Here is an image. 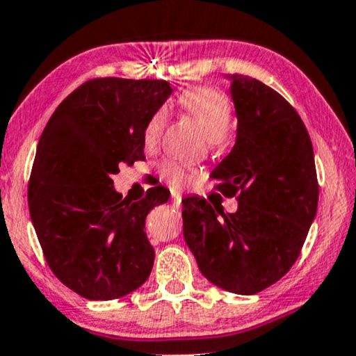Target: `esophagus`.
I'll return each instance as SVG.
<instances>
[{
	"mask_svg": "<svg viewBox=\"0 0 356 356\" xmlns=\"http://www.w3.org/2000/svg\"><path fill=\"white\" fill-rule=\"evenodd\" d=\"M181 206H182L181 194H179V192L172 191V207H174V209H181Z\"/></svg>",
	"mask_w": 356,
	"mask_h": 356,
	"instance_id": "1",
	"label": "esophagus"
}]
</instances>
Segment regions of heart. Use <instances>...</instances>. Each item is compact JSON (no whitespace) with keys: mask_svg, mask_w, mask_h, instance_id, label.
I'll list each match as a JSON object with an SVG mask.
<instances>
[{"mask_svg":"<svg viewBox=\"0 0 356 356\" xmlns=\"http://www.w3.org/2000/svg\"><path fill=\"white\" fill-rule=\"evenodd\" d=\"M177 104L199 125L204 136L211 142L220 140L229 130L232 118L231 102L219 90L207 87L191 88L179 97ZM165 117V110L157 108L147 120L144 129L145 147H154L157 144L162 136V130H164ZM159 172H161V177L165 179L172 187L186 186L192 177V170L189 167L174 161L162 162L159 167Z\"/></svg>","mask_w":356,"mask_h":356,"instance_id":"1","label":"heart"}]
</instances>
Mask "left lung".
<instances>
[{"mask_svg":"<svg viewBox=\"0 0 356 356\" xmlns=\"http://www.w3.org/2000/svg\"><path fill=\"white\" fill-rule=\"evenodd\" d=\"M227 79L238 136L211 179L226 197L238 195V211L226 214L206 199L187 197L182 231L212 284L256 295L296 263L316 216L318 179L312 138L296 110L263 81Z\"/></svg>","mask_w":356,"mask_h":356,"instance_id":"1","label":"left lung"}]
</instances>
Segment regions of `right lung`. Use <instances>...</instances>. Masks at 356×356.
<instances>
[{
  "label": "right lung",
  "mask_w": 356,
  "mask_h": 356,
  "mask_svg": "<svg viewBox=\"0 0 356 356\" xmlns=\"http://www.w3.org/2000/svg\"><path fill=\"white\" fill-rule=\"evenodd\" d=\"M170 93L164 80H88L40 137L28 184L31 222L53 275L87 300L129 295L152 271L145 218L170 192L150 187L132 202L113 189L112 175L144 161L145 124Z\"/></svg>",
  "instance_id": "add662e5"
}]
</instances>
